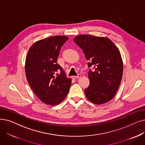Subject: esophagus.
Returning a JSON list of instances; mask_svg holds the SVG:
<instances>
[{
  "instance_id": "obj_1",
  "label": "esophagus",
  "mask_w": 145,
  "mask_h": 145,
  "mask_svg": "<svg viewBox=\"0 0 145 145\" xmlns=\"http://www.w3.org/2000/svg\"><path fill=\"white\" fill-rule=\"evenodd\" d=\"M81 77V74H78L77 76H73V79H78L79 78Z\"/></svg>"
}]
</instances>
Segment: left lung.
Instances as JSON below:
<instances>
[{
    "instance_id": "8db88e82",
    "label": "left lung",
    "mask_w": 145,
    "mask_h": 145,
    "mask_svg": "<svg viewBox=\"0 0 145 145\" xmlns=\"http://www.w3.org/2000/svg\"><path fill=\"white\" fill-rule=\"evenodd\" d=\"M74 42L82 49L88 60L90 84L85 89L86 97L96 105L112 100L116 95L123 75V61L120 52L106 37L90 35L76 36Z\"/></svg>"
}]
</instances>
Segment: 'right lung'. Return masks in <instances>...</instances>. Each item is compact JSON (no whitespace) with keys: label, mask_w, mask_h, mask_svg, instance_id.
I'll return each instance as SVG.
<instances>
[{"label":"right lung","mask_w":145,"mask_h":145,"mask_svg":"<svg viewBox=\"0 0 145 145\" xmlns=\"http://www.w3.org/2000/svg\"><path fill=\"white\" fill-rule=\"evenodd\" d=\"M69 38L54 36L35 42L29 48L25 61V73L30 86L43 103L54 106L62 102L71 86L57 63L60 50Z\"/></svg>","instance_id":"1"}]
</instances>
